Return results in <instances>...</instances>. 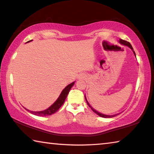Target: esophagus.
I'll list each match as a JSON object with an SVG mask.
<instances>
[{
	"instance_id": "34e87169",
	"label": "esophagus",
	"mask_w": 154,
	"mask_h": 154,
	"mask_svg": "<svg viewBox=\"0 0 154 154\" xmlns=\"http://www.w3.org/2000/svg\"><path fill=\"white\" fill-rule=\"evenodd\" d=\"M84 77H85L84 75H81L80 76H79V79H83Z\"/></svg>"
}]
</instances>
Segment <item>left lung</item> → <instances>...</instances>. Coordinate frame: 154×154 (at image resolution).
Wrapping results in <instances>:
<instances>
[{
  "mask_svg": "<svg viewBox=\"0 0 154 154\" xmlns=\"http://www.w3.org/2000/svg\"><path fill=\"white\" fill-rule=\"evenodd\" d=\"M119 42H120V43H122V44H124V45H126V46H128V47H129V48H130V49H132V50H133V48H132V45H131V44H130L129 42H128V41H124V40H122V39H120V41H119ZM133 52H134V55H135V53H134V51H133ZM85 100H86V98H85ZM86 102H87V103H88V106H89L90 107H91L90 105H89V104H88L87 100H86ZM91 109H92V110L95 113L97 114L98 116H100V117H103V118H113V117H115L116 116H117V115H118V114H116V115H113V116H106V115H104V114H102V113H98V111H96V110H94V109H92V107H91Z\"/></svg>",
  "mask_w": 154,
  "mask_h": 154,
  "instance_id": "8db88e82",
  "label": "left lung"
}]
</instances>
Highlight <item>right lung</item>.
Here are the masks:
<instances>
[{"instance_id": "obj_1", "label": "right lung", "mask_w": 154, "mask_h": 154, "mask_svg": "<svg viewBox=\"0 0 154 154\" xmlns=\"http://www.w3.org/2000/svg\"><path fill=\"white\" fill-rule=\"evenodd\" d=\"M74 83L75 82H72L71 83V84L68 85L63 90H62V92L60 94V95L58 100H57L56 102L50 106V107L47 109L46 110L42 111H32L28 110L26 109L27 111H30L32 114H34L35 115V116H51V115L55 113L56 112L58 111V109L61 107V106L63 105V103L64 102L65 99L66 98L68 94H69V91L71 90V88H72V85H74Z\"/></svg>"}]
</instances>
